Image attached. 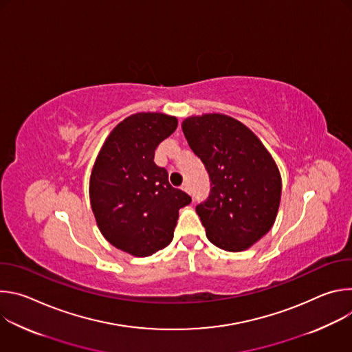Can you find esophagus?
Listing matches in <instances>:
<instances>
[{
	"instance_id": "esophagus-1",
	"label": "esophagus",
	"mask_w": 352,
	"mask_h": 352,
	"mask_svg": "<svg viewBox=\"0 0 352 352\" xmlns=\"http://www.w3.org/2000/svg\"><path fill=\"white\" fill-rule=\"evenodd\" d=\"M182 189L186 192V193H190V185L188 182H184L182 184Z\"/></svg>"
}]
</instances>
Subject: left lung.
Listing matches in <instances>:
<instances>
[{
	"label": "left lung",
	"mask_w": 352,
	"mask_h": 352,
	"mask_svg": "<svg viewBox=\"0 0 352 352\" xmlns=\"http://www.w3.org/2000/svg\"><path fill=\"white\" fill-rule=\"evenodd\" d=\"M182 132L210 177V195L196 206L208 239L228 252L256 243L273 227L281 175L261 139L224 114L192 116Z\"/></svg>",
	"instance_id": "left-lung-1"
}]
</instances>
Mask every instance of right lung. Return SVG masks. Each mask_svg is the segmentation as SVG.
I'll use <instances>...</instances> for the list:
<instances>
[{
    "instance_id": "obj_1",
    "label": "right lung",
    "mask_w": 352,
    "mask_h": 352,
    "mask_svg": "<svg viewBox=\"0 0 352 352\" xmlns=\"http://www.w3.org/2000/svg\"><path fill=\"white\" fill-rule=\"evenodd\" d=\"M177 125L175 117L162 113L126 117L107 136L91 170L89 196L100 232L136 258L173 241L178 212L192 200L153 162L156 147Z\"/></svg>"
}]
</instances>
